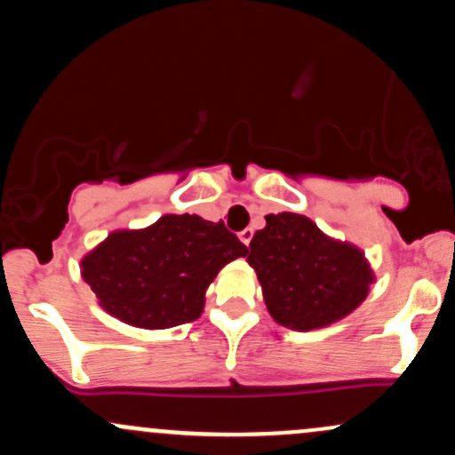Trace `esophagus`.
Segmentation results:
<instances>
[{"instance_id": "obj_1", "label": "esophagus", "mask_w": 455, "mask_h": 455, "mask_svg": "<svg viewBox=\"0 0 455 455\" xmlns=\"http://www.w3.org/2000/svg\"><path fill=\"white\" fill-rule=\"evenodd\" d=\"M252 235H254V231H252V228H243V231L239 233V239H242V242L246 243V246H248V243H251Z\"/></svg>"}]
</instances>
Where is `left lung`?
<instances>
[{
  "instance_id": "left-lung-1",
  "label": "left lung",
  "mask_w": 455,
  "mask_h": 455,
  "mask_svg": "<svg viewBox=\"0 0 455 455\" xmlns=\"http://www.w3.org/2000/svg\"><path fill=\"white\" fill-rule=\"evenodd\" d=\"M248 251L269 315L293 331L331 326L349 315L373 283L361 248L323 235L300 213H269Z\"/></svg>"
}]
</instances>
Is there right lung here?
<instances>
[{
  "instance_id": "obj_1",
  "label": "right lung",
  "mask_w": 455,
  "mask_h": 455,
  "mask_svg": "<svg viewBox=\"0 0 455 455\" xmlns=\"http://www.w3.org/2000/svg\"><path fill=\"white\" fill-rule=\"evenodd\" d=\"M246 252L222 222L168 213L140 231L109 233L82 259V276L109 315L159 331L201 317L209 284Z\"/></svg>"
}]
</instances>
